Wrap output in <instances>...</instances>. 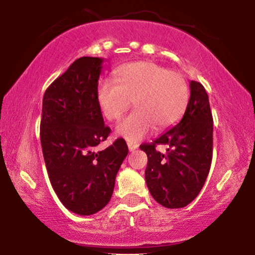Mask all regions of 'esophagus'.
Wrapping results in <instances>:
<instances>
[{"label":"esophagus","mask_w":255,"mask_h":255,"mask_svg":"<svg viewBox=\"0 0 255 255\" xmlns=\"http://www.w3.org/2000/svg\"><path fill=\"white\" fill-rule=\"evenodd\" d=\"M127 146H128V150H129L130 152L135 151L137 148V144H134V142H130V141L127 142Z\"/></svg>","instance_id":"esophagus-1"}]
</instances>
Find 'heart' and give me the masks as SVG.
Wrapping results in <instances>:
<instances>
[{
    "instance_id": "b5f03b06",
    "label": "heart",
    "mask_w": 255,
    "mask_h": 255,
    "mask_svg": "<svg viewBox=\"0 0 255 255\" xmlns=\"http://www.w3.org/2000/svg\"><path fill=\"white\" fill-rule=\"evenodd\" d=\"M189 86L182 74L153 62H134L120 67L116 81L104 79L97 87L102 114L116 121L129 109L135 110L116 126V134L136 142L152 128L163 130L174 126L186 110Z\"/></svg>"
}]
</instances>
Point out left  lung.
<instances>
[{
	"label": "left lung",
	"instance_id": "1",
	"mask_svg": "<svg viewBox=\"0 0 255 255\" xmlns=\"http://www.w3.org/2000/svg\"><path fill=\"white\" fill-rule=\"evenodd\" d=\"M191 97L181 121L140 150L147 154L145 180L151 195L166 209L192 203L203 188L212 160L213 120L209 96L198 81H191ZM157 144L168 147L165 154Z\"/></svg>",
	"mask_w": 255,
	"mask_h": 255
}]
</instances>
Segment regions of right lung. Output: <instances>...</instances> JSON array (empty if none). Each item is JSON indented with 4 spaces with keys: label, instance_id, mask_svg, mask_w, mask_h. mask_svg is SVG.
Masks as SVG:
<instances>
[{
    "label": "right lung",
    "instance_id": "obj_1",
    "mask_svg": "<svg viewBox=\"0 0 255 255\" xmlns=\"http://www.w3.org/2000/svg\"><path fill=\"white\" fill-rule=\"evenodd\" d=\"M103 62L99 57L78 58L43 97L40 144L49 178L64 207L81 216L107 206L128 154L121 137L96 150L110 134L97 102Z\"/></svg>",
    "mask_w": 255,
    "mask_h": 255
}]
</instances>
